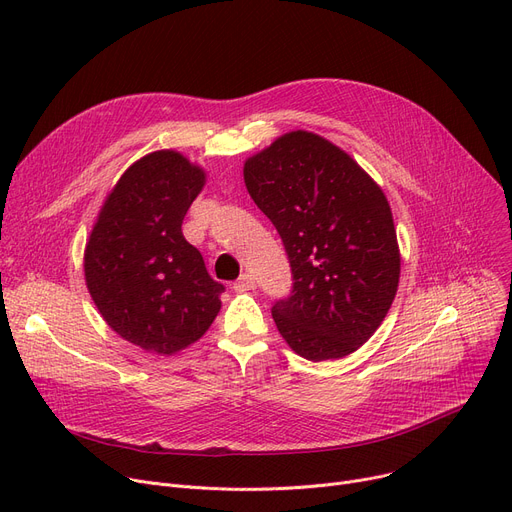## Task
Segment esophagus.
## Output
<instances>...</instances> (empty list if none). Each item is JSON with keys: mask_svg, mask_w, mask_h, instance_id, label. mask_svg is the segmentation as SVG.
Wrapping results in <instances>:
<instances>
[{"mask_svg": "<svg viewBox=\"0 0 512 512\" xmlns=\"http://www.w3.org/2000/svg\"><path fill=\"white\" fill-rule=\"evenodd\" d=\"M234 290H253L255 288V278L251 274H240L236 282L232 284Z\"/></svg>", "mask_w": 512, "mask_h": 512, "instance_id": "esophagus-1", "label": "esophagus"}]
</instances>
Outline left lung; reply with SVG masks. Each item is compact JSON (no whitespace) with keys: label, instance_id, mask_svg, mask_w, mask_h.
Returning <instances> with one entry per match:
<instances>
[{"label":"left lung","instance_id":"1","mask_svg":"<svg viewBox=\"0 0 512 512\" xmlns=\"http://www.w3.org/2000/svg\"><path fill=\"white\" fill-rule=\"evenodd\" d=\"M245 184L290 263L292 290L272 307L282 338L309 361L351 355L380 328L398 288L382 188L351 155L305 130L247 159Z\"/></svg>","mask_w":512,"mask_h":512}]
</instances>
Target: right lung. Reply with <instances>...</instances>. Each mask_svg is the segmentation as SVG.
Masks as SVG:
<instances>
[{
  "mask_svg": "<svg viewBox=\"0 0 512 512\" xmlns=\"http://www.w3.org/2000/svg\"><path fill=\"white\" fill-rule=\"evenodd\" d=\"M205 174L176 151L132 164L107 197L85 251L91 297L114 332L149 353L172 355L213 324L224 284L182 236Z\"/></svg>",
  "mask_w": 512,
  "mask_h": 512,
  "instance_id": "1",
  "label": "right lung"
}]
</instances>
